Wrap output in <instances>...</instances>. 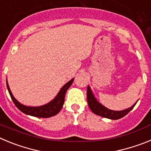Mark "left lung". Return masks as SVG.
I'll return each instance as SVG.
<instances>
[{"label": "left lung", "instance_id": "8db88e82", "mask_svg": "<svg viewBox=\"0 0 151 151\" xmlns=\"http://www.w3.org/2000/svg\"><path fill=\"white\" fill-rule=\"evenodd\" d=\"M87 100L88 104V106L93 113L96 115L101 116L102 117H105V118L110 119H119L122 118L125 116V115H127L128 113L132 110L137 102L134 104L133 106H131L130 108H128L126 110H121V111H114V110H111L108 108L105 107L104 106H103L101 104H100L95 97L94 96L93 93H92L91 90L90 88V86H88L87 88Z\"/></svg>", "mask_w": 151, "mask_h": 151}]
</instances>
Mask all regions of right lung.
<instances>
[{"label": "right lung", "mask_w": 151, "mask_h": 151, "mask_svg": "<svg viewBox=\"0 0 151 151\" xmlns=\"http://www.w3.org/2000/svg\"><path fill=\"white\" fill-rule=\"evenodd\" d=\"M73 81H74V78L69 81L66 85H64L53 101H51L47 104L40 106H27L22 104L13 97L7 82H6V87H7L9 94L11 97L12 101H13L14 104L20 111H22L25 114L32 116L40 117V118H48V117L57 115V113L60 111L64 104V99H65V94H66V91L71 86Z\"/></svg>", "instance_id": "add662e5"}]
</instances>
